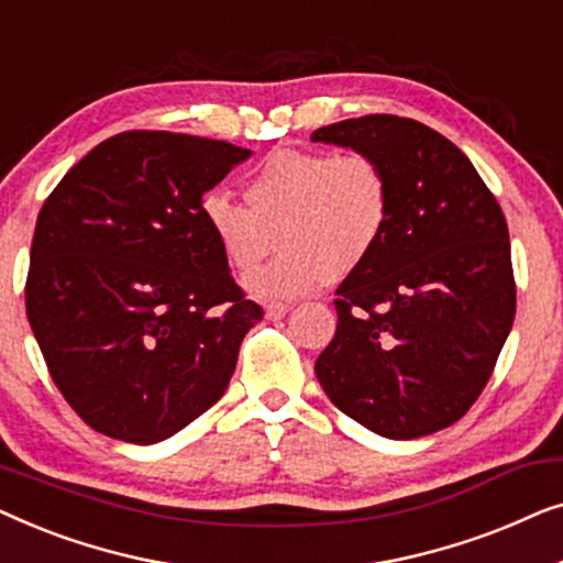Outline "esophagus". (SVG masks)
Returning a JSON list of instances; mask_svg holds the SVG:
<instances>
[{
  "label": "esophagus",
  "mask_w": 563,
  "mask_h": 563,
  "mask_svg": "<svg viewBox=\"0 0 563 563\" xmlns=\"http://www.w3.org/2000/svg\"><path fill=\"white\" fill-rule=\"evenodd\" d=\"M266 318L268 320H279V318H284V314L289 312V305H284V302H268L266 307Z\"/></svg>",
  "instance_id": "obj_1"
}]
</instances>
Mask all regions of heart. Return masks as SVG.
<instances>
[{
    "mask_svg": "<svg viewBox=\"0 0 563 563\" xmlns=\"http://www.w3.org/2000/svg\"><path fill=\"white\" fill-rule=\"evenodd\" d=\"M245 202L207 191L199 220L225 264L249 274L280 230L285 251L245 279L261 299L302 297L356 274L379 251L391 220V181L364 151H279L245 181Z\"/></svg>",
    "mask_w": 563,
    "mask_h": 563,
    "instance_id": "heart-1",
    "label": "heart"
}]
</instances>
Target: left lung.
<instances>
[{"instance_id": "8db88e82", "label": "left lung", "mask_w": 563, "mask_h": 563, "mask_svg": "<svg viewBox=\"0 0 563 563\" xmlns=\"http://www.w3.org/2000/svg\"><path fill=\"white\" fill-rule=\"evenodd\" d=\"M312 141L372 153L391 181L389 230L338 287L314 374L338 410L384 438L449 428L487 387L515 320L505 214L472 161L418 120L364 114Z\"/></svg>"}]
</instances>
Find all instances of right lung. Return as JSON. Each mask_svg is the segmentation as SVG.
<instances>
[{"label":"right lung","mask_w":563,"mask_h":563,"mask_svg":"<svg viewBox=\"0 0 563 563\" xmlns=\"http://www.w3.org/2000/svg\"><path fill=\"white\" fill-rule=\"evenodd\" d=\"M251 156L225 141L130 130L45 199L25 310L60 395L97 433L151 445L218 402L264 310L199 220Z\"/></svg>","instance_id":"obj_1"}]
</instances>
